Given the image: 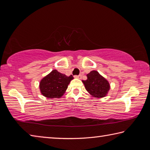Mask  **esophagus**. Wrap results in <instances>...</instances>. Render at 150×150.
Instances as JSON below:
<instances>
[{
    "label": "esophagus",
    "instance_id": "34e87169",
    "mask_svg": "<svg viewBox=\"0 0 150 150\" xmlns=\"http://www.w3.org/2000/svg\"><path fill=\"white\" fill-rule=\"evenodd\" d=\"M75 78H77V79H81V75H75Z\"/></svg>",
    "mask_w": 150,
    "mask_h": 150
}]
</instances>
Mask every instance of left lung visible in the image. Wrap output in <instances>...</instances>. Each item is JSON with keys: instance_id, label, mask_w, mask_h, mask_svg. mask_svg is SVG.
Returning a JSON list of instances; mask_svg holds the SVG:
<instances>
[{"instance_id": "1", "label": "left lung", "mask_w": 150, "mask_h": 150, "mask_svg": "<svg viewBox=\"0 0 150 150\" xmlns=\"http://www.w3.org/2000/svg\"><path fill=\"white\" fill-rule=\"evenodd\" d=\"M87 79L82 81L86 90L96 98L105 97L110 90V84L97 71H92L87 75Z\"/></svg>"}]
</instances>
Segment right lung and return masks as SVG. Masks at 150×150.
Segmentation results:
<instances>
[{
    "instance_id": "right-lung-1",
    "label": "right lung",
    "mask_w": 150,
    "mask_h": 150,
    "mask_svg": "<svg viewBox=\"0 0 150 150\" xmlns=\"http://www.w3.org/2000/svg\"><path fill=\"white\" fill-rule=\"evenodd\" d=\"M73 79L72 75L67 77L56 69L53 70L40 81V92L49 98L62 97Z\"/></svg>"
}]
</instances>
